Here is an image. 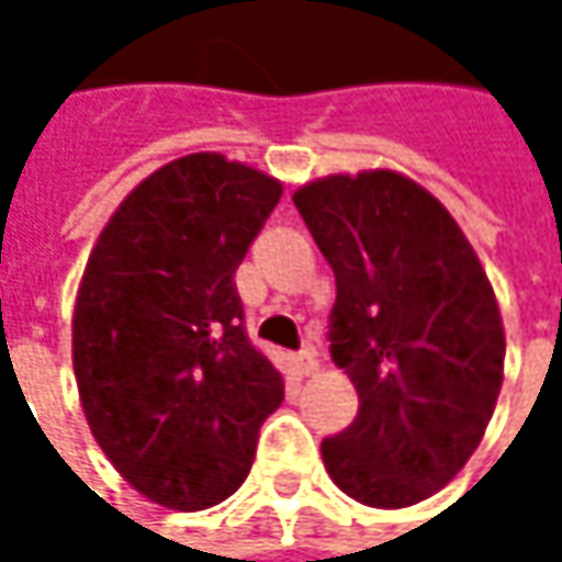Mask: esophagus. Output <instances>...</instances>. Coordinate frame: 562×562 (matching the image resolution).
<instances>
[{"label": "esophagus", "mask_w": 562, "mask_h": 562, "mask_svg": "<svg viewBox=\"0 0 562 562\" xmlns=\"http://www.w3.org/2000/svg\"><path fill=\"white\" fill-rule=\"evenodd\" d=\"M292 368H295V374H299V378L315 374V371H318V358H315V351H312V348H302V351L292 358Z\"/></svg>", "instance_id": "1"}]
</instances>
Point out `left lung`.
Wrapping results in <instances>:
<instances>
[{
  "instance_id": "1",
  "label": "left lung",
  "mask_w": 562,
  "mask_h": 562,
  "mask_svg": "<svg viewBox=\"0 0 562 562\" xmlns=\"http://www.w3.org/2000/svg\"><path fill=\"white\" fill-rule=\"evenodd\" d=\"M335 273L331 361L358 391L355 423L322 442L355 502L436 495L479 449L505 371L502 312L452 214L396 171L331 175L292 194Z\"/></svg>"
}]
</instances>
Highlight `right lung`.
<instances>
[{
  "label": "right lung",
  "instance_id": "obj_1",
  "mask_svg": "<svg viewBox=\"0 0 562 562\" xmlns=\"http://www.w3.org/2000/svg\"><path fill=\"white\" fill-rule=\"evenodd\" d=\"M280 194L277 178L217 153L175 159L130 191L87 260L80 403L106 459L156 505L201 510L234 495L282 403L234 282Z\"/></svg>",
  "mask_w": 562,
  "mask_h": 562
}]
</instances>
